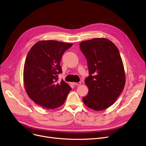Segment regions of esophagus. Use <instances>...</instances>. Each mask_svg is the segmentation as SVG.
<instances>
[{
  "instance_id": "obj_1",
  "label": "esophagus",
  "mask_w": 146,
  "mask_h": 146,
  "mask_svg": "<svg viewBox=\"0 0 146 146\" xmlns=\"http://www.w3.org/2000/svg\"><path fill=\"white\" fill-rule=\"evenodd\" d=\"M73 84L75 86H79L80 85H81V82H78V83H76V82H73Z\"/></svg>"
}]
</instances>
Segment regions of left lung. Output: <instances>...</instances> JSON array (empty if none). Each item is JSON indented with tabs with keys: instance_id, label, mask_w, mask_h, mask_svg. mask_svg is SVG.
Returning a JSON list of instances; mask_svg holds the SVG:
<instances>
[{
	"instance_id": "left-lung-1",
	"label": "left lung",
	"mask_w": 146,
	"mask_h": 146,
	"mask_svg": "<svg viewBox=\"0 0 146 146\" xmlns=\"http://www.w3.org/2000/svg\"><path fill=\"white\" fill-rule=\"evenodd\" d=\"M80 48L89 72L85 80L89 92L83 98V103L93 110H104L115 102L125 86L124 67L119 50L105 38L83 41Z\"/></svg>"
}]
</instances>
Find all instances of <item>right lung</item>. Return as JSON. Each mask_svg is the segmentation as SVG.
<instances>
[{"instance_id":"1","label":"right lung","mask_w":146,"mask_h":146,"mask_svg":"<svg viewBox=\"0 0 146 146\" xmlns=\"http://www.w3.org/2000/svg\"><path fill=\"white\" fill-rule=\"evenodd\" d=\"M73 44L54 40L40 41L28 52L24 67V87L28 96L46 109L62 105L72 90L63 80L57 82L62 72L60 60Z\"/></svg>"}]
</instances>
